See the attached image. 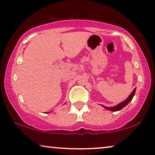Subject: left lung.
Instances as JSON below:
<instances>
[{"label": "left lung", "instance_id": "8db88e82", "mask_svg": "<svg viewBox=\"0 0 155 155\" xmlns=\"http://www.w3.org/2000/svg\"><path fill=\"white\" fill-rule=\"evenodd\" d=\"M135 91H136V88H135V89L133 91V92H132L131 94H130V96L127 97V99H125L124 101L120 103V104H117V106H113V107H106V106H104V105H101V106L104 107L105 109H106V110H110V111H113V112H115V111L120 110L121 109L124 108L125 106H126L131 101L132 99H133V96H135Z\"/></svg>", "mask_w": 155, "mask_h": 155}]
</instances>
